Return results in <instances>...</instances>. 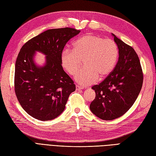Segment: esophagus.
<instances>
[{
  "label": "esophagus",
  "instance_id": "obj_1",
  "mask_svg": "<svg viewBox=\"0 0 156 156\" xmlns=\"http://www.w3.org/2000/svg\"><path fill=\"white\" fill-rule=\"evenodd\" d=\"M76 90H77V91H79V90H82L83 88H82V87H80V86H79L76 85Z\"/></svg>",
  "mask_w": 156,
  "mask_h": 156
}]
</instances>
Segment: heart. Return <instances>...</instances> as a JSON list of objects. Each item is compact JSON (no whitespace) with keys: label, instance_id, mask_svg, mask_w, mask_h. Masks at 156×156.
I'll return each instance as SVG.
<instances>
[{"label":"heart","instance_id":"obj_1","mask_svg":"<svg viewBox=\"0 0 156 156\" xmlns=\"http://www.w3.org/2000/svg\"><path fill=\"white\" fill-rule=\"evenodd\" d=\"M119 56L118 47L113 40L95 35H86L76 40L73 50L65 49L61 53V65L68 74L74 76L80 84L94 83L98 77L104 78L112 73Z\"/></svg>","mask_w":156,"mask_h":156}]
</instances>
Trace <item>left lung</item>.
<instances>
[{
  "mask_svg": "<svg viewBox=\"0 0 156 156\" xmlns=\"http://www.w3.org/2000/svg\"><path fill=\"white\" fill-rule=\"evenodd\" d=\"M119 49V60L108 76L91 88L95 98L91 103V112L101 119L110 121L126 113L141 90L143 73L138 55L131 46L114 34Z\"/></svg>",
  "mask_w": 156,
  "mask_h": 156,
  "instance_id": "left-lung-1",
  "label": "left lung"
}]
</instances>
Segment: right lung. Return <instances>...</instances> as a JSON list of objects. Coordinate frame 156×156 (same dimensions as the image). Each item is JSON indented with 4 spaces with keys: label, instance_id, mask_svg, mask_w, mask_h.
<instances>
[{
    "label": "right lung",
    "instance_id": "add662e5",
    "mask_svg": "<svg viewBox=\"0 0 156 156\" xmlns=\"http://www.w3.org/2000/svg\"><path fill=\"white\" fill-rule=\"evenodd\" d=\"M80 31L71 27L48 30L27 41L15 65L14 90L22 108L39 121L57 117L65 109L74 82L64 71L61 57L66 43ZM35 51L47 55L46 65H35Z\"/></svg>",
    "mask_w": 156,
    "mask_h": 156
}]
</instances>
